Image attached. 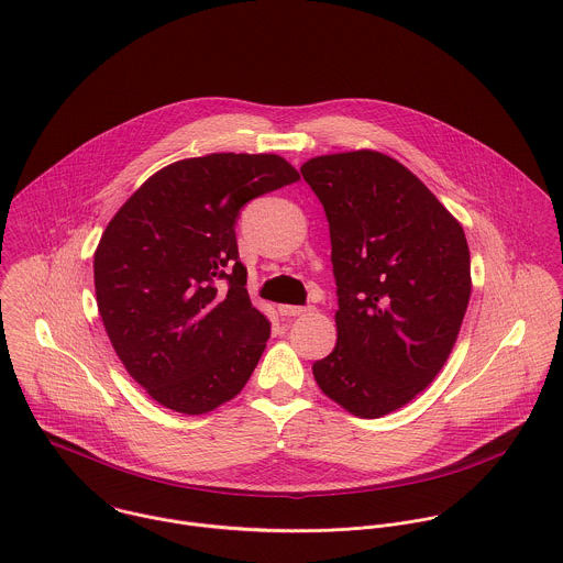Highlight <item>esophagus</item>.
I'll return each instance as SVG.
<instances>
[{"instance_id": "34e87169", "label": "esophagus", "mask_w": 563, "mask_h": 563, "mask_svg": "<svg viewBox=\"0 0 563 563\" xmlns=\"http://www.w3.org/2000/svg\"><path fill=\"white\" fill-rule=\"evenodd\" d=\"M280 316H287V318H294V316H305L311 311V307H298V305H280L278 307Z\"/></svg>"}]
</instances>
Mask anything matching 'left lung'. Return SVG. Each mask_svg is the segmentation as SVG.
I'll use <instances>...</instances> for the list:
<instances>
[{
    "instance_id": "left-lung-1",
    "label": "left lung",
    "mask_w": 563,
    "mask_h": 563,
    "mask_svg": "<svg viewBox=\"0 0 563 563\" xmlns=\"http://www.w3.org/2000/svg\"><path fill=\"white\" fill-rule=\"evenodd\" d=\"M324 206L338 285V344L320 390L360 419L410 404L445 366L472 296L459 219L401 162L362 148L300 168Z\"/></svg>"
}]
</instances>
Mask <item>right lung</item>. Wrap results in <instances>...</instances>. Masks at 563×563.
I'll return each instance as SVG.
<instances>
[{
    "mask_svg": "<svg viewBox=\"0 0 563 563\" xmlns=\"http://www.w3.org/2000/svg\"><path fill=\"white\" fill-rule=\"evenodd\" d=\"M298 179L274 153L179 159L104 228L93 252L98 311L126 373L159 406L206 415L247 384L269 322L247 296L234 223L250 199Z\"/></svg>",
    "mask_w": 563,
    "mask_h": 563,
    "instance_id": "obj_1",
    "label": "right lung"
}]
</instances>
